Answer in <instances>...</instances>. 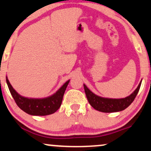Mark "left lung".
<instances>
[{
  "instance_id": "left-lung-1",
  "label": "left lung",
  "mask_w": 151,
  "mask_h": 151,
  "mask_svg": "<svg viewBox=\"0 0 151 151\" xmlns=\"http://www.w3.org/2000/svg\"><path fill=\"white\" fill-rule=\"evenodd\" d=\"M141 84H142V81L139 83L138 87L130 95L121 99L102 98L91 92L85 84H83V88H84L88 101L95 109L99 111L104 112V113H111V112L121 111L128 107L136 98L140 88Z\"/></svg>"
}]
</instances>
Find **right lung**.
I'll return each instance as SVG.
<instances>
[{"mask_svg":"<svg viewBox=\"0 0 151 151\" xmlns=\"http://www.w3.org/2000/svg\"><path fill=\"white\" fill-rule=\"evenodd\" d=\"M6 81L12 98L21 109L30 115L47 116L55 113L60 108L70 80L66 81L56 93L48 98L42 99L24 98L13 88L7 77Z\"/></svg>","mask_w":151,"mask_h":151,"instance_id":"obj_1","label":"right lung"}]
</instances>
